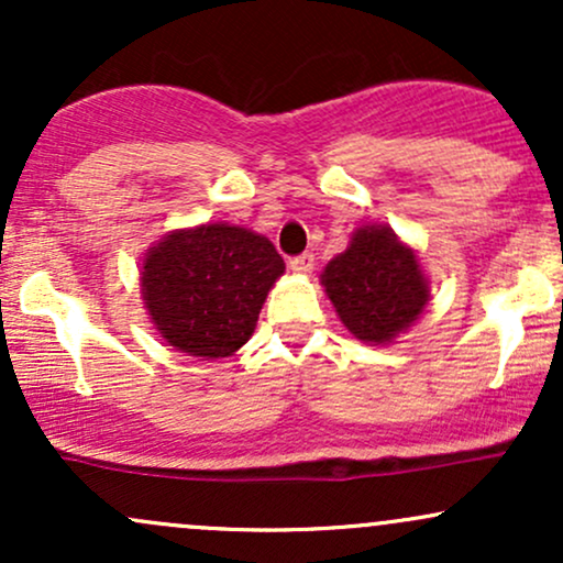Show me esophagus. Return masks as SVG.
I'll return each mask as SVG.
<instances>
[{"label":"esophagus","instance_id":"esophagus-1","mask_svg":"<svg viewBox=\"0 0 563 563\" xmlns=\"http://www.w3.org/2000/svg\"><path fill=\"white\" fill-rule=\"evenodd\" d=\"M288 267L294 269L296 275H307V273H312V267H314V256H312V254H299V256H290Z\"/></svg>","mask_w":563,"mask_h":563}]
</instances>
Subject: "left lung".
Here are the masks:
<instances>
[{
    "label": "left lung",
    "mask_w": 563,
    "mask_h": 563,
    "mask_svg": "<svg viewBox=\"0 0 563 563\" xmlns=\"http://www.w3.org/2000/svg\"><path fill=\"white\" fill-rule=\"evenodd\" d=\"M322 286L341 322L367 344L391 341L429 301L421 264L389 228L354 232L344 254L328 262Z\"/></svg>",
    "instance_id": "8db88e82"
}]
</instances>
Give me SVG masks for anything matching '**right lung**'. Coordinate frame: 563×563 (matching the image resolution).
I'll return each instance as SVG.
<instances>
[{
	"mask_svg": "<svg viewBox=\"0 0 563 563\" xmlns=\"http://www.w3.org/2000/svg\"><path fill=\"white\" fill-rule=\"evenodd\" d=\"M286 264L275 245L232 224H200L166 235L142 264L151 320L179 352L228 357L254 333L267 290Z\"/></svg>",
	"mask_w": 563,
	"mask_h": 563,
	"instance_id": "right-lung-1",
	"label": "right lung"
}]
</instances>
